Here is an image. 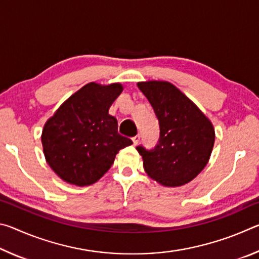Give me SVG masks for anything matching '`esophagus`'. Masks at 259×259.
<instances>
[{
  "label": "esophagus",
  "mask_w": 259,
  "mask_h": 259,
  "mask_svg": "<svg viewBox=\"0 0 259 259\" xmlns=\"http://www.w3.org/2000/svg\"><path fill=\"white\" fill-rule=\"evenodd\" d=\"M139 140H140V136H139V135H137V136H135V137H133L134 145H137V144L139 143Z\"/></svg>",
  "instance_id": "34e87169"
}]
</instances>
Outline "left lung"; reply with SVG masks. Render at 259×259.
<instances>
[{
    "instance_id": "obj_1",
    "label": "left lung",
    "mask_w": 259,
    "mask_h": 259,
    "mask_svg": "<svg viewBox=\"0 0 259 259\" xmlns=\"http://www.w3.org/2000/svg\"><path fill=\"white\" fill-rule=\"evenodd\" d=\"M159 120L160 138L153 150L136 148L151 178L168 187L190 183L202 171L214 143L212 123L181 90L165 81L138 82Z\"/></svg>"
}]
</instances>
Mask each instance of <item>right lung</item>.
<instances>
[{"label": "right lung", "mask_w": 259, "mask_h": 259, "mask_svg": "<svg viewBox=\"0 0 259 259\" xmlns=\"http://www.w3.org/2000/svg\"><path fill=\"white\" fill-rule=\"evenodd\" d=\"M123 90L120 83H88L45 124L42 145L51 169L66 183L91 185L111 168L120 150L133 144L117 133L108 109Z\"/></svg>", "instance_id": "right-lung-1"}]
</instances>
